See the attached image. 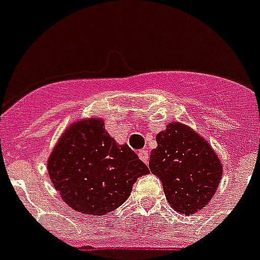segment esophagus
<instances>
[{
  "label": "esophagus",
  "instance_id": "obj_1",
  "mask_svg": "<svg viewBox=\"0 0 260 260\" xmlns=\"http://www.w3.org/2000/svg\"><path fill=\"white\" fill-rule=\"evenodd\" d=\"M139 158H140V160H143L144 163H148V151L147 150H142L139 151Z\"/></svg>",
  "mask_w": 260,
  "mask_h": 260
}]
</instances>
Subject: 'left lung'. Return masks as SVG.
<instances>
[{
	"label": "left lung",
	"instance_id": "1",
	"mask_svg": "<svg viewBox=\"0 0 260 260\" xmlns=\"http://www.w3.org/2000/svg\"><path fill=\"white\" fill-rule=\"evenodd\" d=\"M150 170L159 177L171 208L194 214L209 204L222 177V163L209 143L190 126L170 122L156 135Z\"/></svg>",
	"mask_w": 260,
	"mask_h": 260
}]
</instances>
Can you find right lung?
Wrapping results in <instances>:
<instances>
[{
    "label": "right lung",
    "mask_w": 260,
    "mask_h": 260,
    "mask_svg": "<svg viewBox=\"0 0 260 260\" xmlns=\"http://www.w3.org/2000/svg\"><path fill=\"white\" fill-rule=\"evenodd\" d=\"M54 187L67 205L104 216L126 201L139 177L150 173L128 144H118L100 117L81 118L63 131L47 162Z\"/></svg>",
    "instance_id": "add662e5"
}]
</instances>
